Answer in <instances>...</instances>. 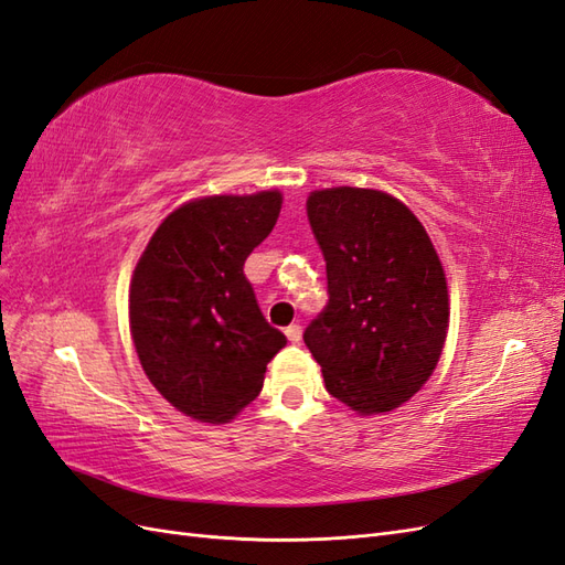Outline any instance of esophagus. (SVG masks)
Returning a JSON list of instances; mask_svg holds the SVG:
<instances>
[{"mask_svg": "<svg viewBox=\"0 0 565 565\" xmlns=\"http://www.w3.org/2000/svg\"><path fill=\"white\" fill-rule=\"evenodd\" d=\"M286 339L291 341V343H298L300 341V337H302V329H300V324H291V327H286Z\"/></svg>", "mask_w": 565, "mask_h": 565, "instance_id": "1", "label": "esophagus"}]
</instances>
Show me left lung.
<instances>
[{
    "label": "left lung",
    "instance_id": "1",
    "mask_svg": "<svg viewBox=\"0 0 565 565\" xmlns=\"http://www.w3.org/2000/svg\"><path fill=\"white\" fill-rule=\"evenodd\" d=\"M308 220L329 302L302 341L331 396L360 415L394 411L439 363L448 331L441 259L420 220L384 191H315Z\"/></svg>",
    "mask_w": 565,
    "mask_h": 565
}]
</instances>
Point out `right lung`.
<instances>
[{
  "mask_svg": "<svg viewBox=\"0 0 565 565\" xmlns=\"http://www.w3.org/2000/svg\"><path fill=\"white\" fill-rule=\"evenodd\" d=\"M281 200L263 191L185 202L138 259L128 294L136 353L157 392L193 420L228 423L263 392L267 363L286 345L243 274Z\"/></svg>",
  "mask_w": 565,
  "mask_h": 565,
  "instance_id": "right-lung-1",
  "label": "right lung"
}]
</instances>
